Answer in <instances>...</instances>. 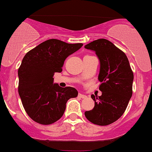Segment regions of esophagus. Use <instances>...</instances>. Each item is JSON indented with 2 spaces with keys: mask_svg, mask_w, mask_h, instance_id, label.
Wrapping results in <instances>:
<instances>
[{
  "mask_svg": "<svg viewBox=\"0 0 152 152\" xmlns=\"http://www.w3.org/2000/svg\"><path fill=\"white\" fill-rule=\"evenodd\" d=\"M78 97L79 98H82V99H85V98H86V95H84V94H82V93H79L78 94Z\"/></svg>",
  "mask_w": 152,
  "mask_h": 152,
  "instance_id": "obj_1",
  "label": "esophagus"
}]
</instances>
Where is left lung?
<instances>
[{
	"mask_svg": "<svg viewBox=\"0 0 152 152\" xmlns=\"http://www.w3.org/2000/svg\"><path fill=\"white\" fill-rule=\"evenodd\" d=\"M85 48L95 52L99 60L98 80L102 92L98 98L91 96L95 106L85 115L93 124L107 126L117 121L128 106L133 94V73L126 54L108 40H96Z\"/></svg>",
	"mask_w": 152,
	"mask_h": 152,
	"instance_id": "8db88e82",
	"label": "left lung"
}]
</instances>
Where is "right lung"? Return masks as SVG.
<instances>
[{
	"mask_svg": "<svg viewBox=\"0 0 152 152\" xmlns=\"http://www.w3.org/2000/svg\"><path fill=\"white\" fill-rule=\"evenodd\" d=\"M83 44L49 39L28 52L18 70L19 94L27 115L34 122L50 125L63 116L67 100L77 96L73 87L62 88L53 75L60 73L64 61Z\"/></svg>",
	"mask_w": 152,
	"mask_h": 152,
	"instance_id": "1",
	"label": "right lung"
}]
</instances>
